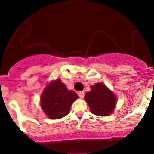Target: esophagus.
I'll use <instances>...</instances> for the list:
<instances>
[{
	"label": "esophagus",
	"mask_w": 154,
	"mask_h": 154,
	"mask_svg": "<svg viewBox=\"0 0 154 154\" xmlns=\"http://www.w3.org/2000/svg\"><path fill=\"white\" fill-rule=\"evenodd\" d=\"M78 95H79V97H80V98H83V97H84V91H79Z\"/></svg>",
	"instance_id": "1"
}]
</instances>
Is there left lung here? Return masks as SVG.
<instances>
[{
    "instance_id": "obj_1",
    "label": "left lung",
    "mask_w": 154,
    "mask_h": 154,
    "mask_svg": "<svg viewBox=\"0 0 154 154\" xmlns=\"http://www.w3.org/2000/svg\"><path fill=\"white\" fill-rule=\"evenodd\" d=\"M85 100L91 113L99 116H109L116 107V95L102 83L91 86V91L86 92Z\"/></svg>"
}]
</instances>
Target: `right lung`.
I'll use <instances>...</instances> for the list:
<instances>
[{
    "mask_svg": "<svg viewBox=\"0 0 154 154\" xmlns=\"http://www.w3.org/2000/svg\"><path fill=\"white\" fill-rule=\"evenodd\" d=\"M78 98L73 90H68L60 79L51 82L41 96V107L51 119H59L69 113L72 103Z\"/></svg>",
    "mask_w": 154,
    "mask_h": 154,
    "instance_id": "1",
    "label": "right lung"
}]
</instances>
